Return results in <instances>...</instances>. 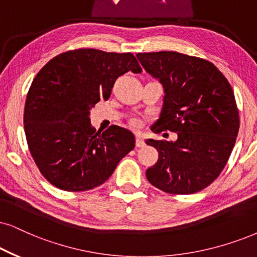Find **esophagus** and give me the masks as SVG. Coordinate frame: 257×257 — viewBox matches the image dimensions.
I'll return each instance as SVG.
<instances>
[{"label":"esophagus","instance_id":"34e87169","mask_svg":"<svg viewBox=\"0 0 257 257\" xmlns=\"http://www.w3.org/2000/svg\"><path fill=\"white\" fill-rule=\"evenodd\" d=\"M135 146H136V147H138V148L145 147V146H146L145 140L142 139V138H140V136H138V138H136V141H135Z\"/></svg>","mask_w":257,"mask_h":257}]
</instances>
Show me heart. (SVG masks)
I'll return each instance as SVG.
<instances>
[{
    "instance_id": "obj_1",
    "label": "heart",
    "mask_w": 257,
    "mask_h": 257,
    "mask_svg": "<svg viewBox=\"0 0 257 257\" xmlns=\"http://www.w3.org/2000/svg\"><path fill=\"white\" fill-rule=\"evenodd\" d=\"M132 124L134 125V126H138V125H139V121H138V119H133Z\"/></svg>"
}]
</instances>
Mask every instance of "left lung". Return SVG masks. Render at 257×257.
<instances>
[{
  "label": "left lung",
  "mask_w": 257,
  "mask_h": 257,
  "mask_svg": "<svg viewBox=\"0 0 257 257\" xmlns=\"http://www.w3.org/2000/svg\"><path fill=\"white\" fill-rule=\"evenodd\" d=\"M164 86V105L154 133H177L174 142L149 139L159 159L146 171L153 186L171 194L199 192L228 162L239 131L235 95L209 60L178 52L136 54Z\"/></svg>",
  "instance_id": "left-lung-1"
}]
</instances>
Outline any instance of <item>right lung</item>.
Listing matches in <instances>:
<instances>
[{
  "label": "right lung",
  "mask_w": 257,
  "mask_h": 257,
  "mask_svg": "<svg viewBox=\"0 0 257 257\" xmlns=\"http://www.w3.org/2000/svg\"><path fill=\"white\" fill-rule=\"evenodd\" d=\"M141 72L133 53L93 48L67 51L39 71L27 93V145L45 179L60 190L82 192L102 185L135 147L132 132L110 125L100 134L89 112L111 95L116 79Z\"/></svg>",
  "instance_id": "1"
}]
</instances>
